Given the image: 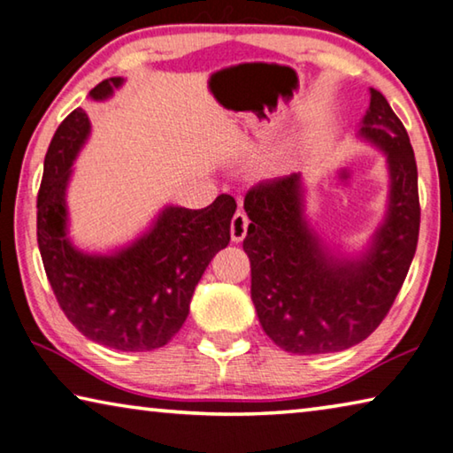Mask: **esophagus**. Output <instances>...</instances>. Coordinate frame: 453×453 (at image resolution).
I'll list each match as a JSON object with an SVG mask.
<instances>
[{
	"label": "esophagus",
	"instance_id": "34e87169",
	"mask_svg": "<svg viewBox=\"0 0 453 453\" xmlns=\"http://www.w3.org/2000/svg\"><path fill=\"white\" fill-rule=\"evenodd\" d=\"M249 217L241 211L234 212V217L231 220V239L234 242H241L244 236H247V231H249Z\"/></svg>",
	"mask_w": 453,
	"mask_h": 453
}]
</instances>
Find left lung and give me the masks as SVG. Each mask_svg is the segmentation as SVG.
<instances>
[{
	"label": "left lung",
	"instance_id": "1",
	"mask_svg": "<svg viewBox=\"0 0 453 453\" xmlns=\"http://www.w3.org/2000/svg\"><path fill=\"white\" fill-rule=\"evenodd\" d=\"M361 136L388 154L389 211L359 261L327 255L303 219L299 174L255 184L244 196L250 225V299L263 331L288 353L349 349L380 327L413 261L419 236L418 165L405 126L369 90Z\"/></svg>",
	"mask_w": 453,
	"mask_h": 453
}]
</instances>
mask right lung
<instances>
[{
  "label": "right lung",
  "instance_id": "right-lung-1",
  "mask_svg": "<svg viewBox=\"0 0 453 453\" xmlns=\"http://www.w3.org/2000/svg\"><path fill=\"white\" fill-rule=\"evenodd\" d=\"M122 78L102 80L90 96H112ZM90 122L76 108L58 126L38 192V244L58 305L81 335L118 351H152L187 321L190 299L212 257L231 241L236 203L220 195L200 211L168 206L152 231L116 255L96 257L65 239V184Z\"/></svg>",
  "mask_w": 453,
  "mask_h": 453
}]
</instances>
